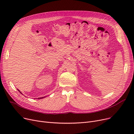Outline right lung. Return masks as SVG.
<instances>
[{
	"label": "right lung",
	"mask_w": 134,
	"mask_h": 134,
	"mask_svg": "<svg viewBox=\"0 0 134 134\" xmlns=\"http://www.w3.org/2000/svg\"><path fill=\"white\" fill-rule=\"evenodd\" d=\"M18 91H19V92L21 94H22V92H21L19 90H18ZM44 98V97H41V98H38V99H42V98Z\"/></svg>",
	"instance_id": "right-lung-1"
}]
</instances>
